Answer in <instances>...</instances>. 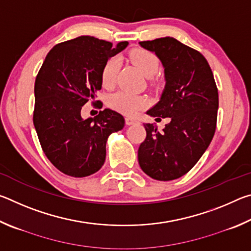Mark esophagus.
I'll return each mask as SVG.
<instances>
[{
    "mask_svg": "<svg viewBox=\"0 0 251 251\" xmlns=\"http://www.w3.org/2000/svg\"><path fill=\"white\" fill-rule=\"evenodd\" d=\"M125 123H126V125H136V124H139L138 121L133 120V118H129V117H126V118H125Z\"/></svg>",
    "mask_w": 251,
    "mask_h": 251,
    "instance_id": "1",
    "label": "esophagus"
}]
</instances>
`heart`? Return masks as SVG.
<instances>
[{
	"instance_id": "obj_1",
	"label": "heart",
	"mask_w": 251,
	"mask_h": 251,
	"mask_svg": "<svg viewBox=\"0 0 251 251\" xmlns=\"http://www.w3.org/2000/svg\"><path fill=\"white\" fill-rule=\"evenodd\" d=\"M129 58L137 70L145 76L151 77L159 69V61L154 53L143 49H135L130 52ZM118 72V59L116 57L109 58L101 70V85L105 88L114 86ZM109 107L117 110V112L126 114V115H135L146 107L148 100L146 97L141 95H135L131 93L120 91L115 94L110 95L107 100Z\"/></svg>"
}]
</instances>
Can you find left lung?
Returning <instances> with one entry per match:
<instances>
[{"label": "left lung", "instance_id": "8db88e82", "mask_svg": "<svg viewBox=\"0 0 251 251\" xmlns=\"http://www.w3.org/2000/svg\"><path fill=\"white\" fill-rule=\"evenodd\" d=\"M139 44L160 59L166 80L159 101L147 114L171 122L161 131L144 124L146 138L138 148V163L156 180L177 179L196 165L214 137L218 90L198 50L169 36Z\"/></svg>", "mask_w": 251, "mask_h": 251}]
</instances>
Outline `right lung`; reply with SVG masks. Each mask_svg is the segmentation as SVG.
I'll return each mask as SVG.
<instances>
[{"mask_svg":"<svg viewBox=\"0 0 251 251\" xmlns=\"http://www.w3.org/2000/svg\"><path fill=\"white\" fill-rule=\"evenodd\" d=\"M127 45L113 46L84 35L55 45L46 55L34 86L33 123L44 154L65 175L86 177L99 172L108 136L125 125L124 117L109 108L87 120L80 110L101 88L105 63Z\"/></svg>","mask_w":251,"mask_h":251,"instance_id":"add662e5","label":"right lung"}]
</instances>
